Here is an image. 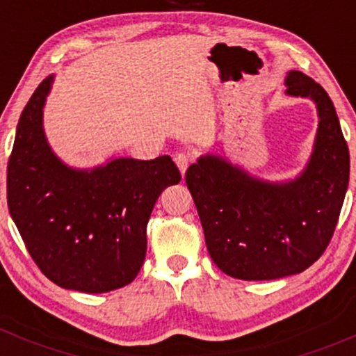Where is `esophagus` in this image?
I'll list each match as a JSON object with an SVG mask.
<instances>
[{
	"label": "esophagus",
	"instance_id": "obj_1",
	"mask_svg": "<svg viewBox=\"0 0 356 356\" xmlns=\"http://www.w3.org/2000/svg\"><path fill=\"white\" fill-rule=\"evenodd\" d=\"M174 162H175V165L179 167V170H181V174H182V177H184V174H186L187 167H189V162H191L189 155L184 154V152H177V154L174 155Z\"/></svg>",
	"mask_w": 356,
	"mask_h": 356
}]
</instances>
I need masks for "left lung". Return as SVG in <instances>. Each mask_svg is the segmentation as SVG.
I'll return each instance as SVG.
<instances>
[{
    "label": "left lung",
    "instance_id": "obj_1",
    "mask_svg": "<svg viewBox=\"0 0 356 356\" xmlns=\"http://www.w3.org/2000/svg\"><path fill=\"white\" fill-rule=\"evenodd\" d=\"M286 95L312 100L318 129L308 162L295 177L268 181L219 154H202L186 172L207 251L236 280H280L323 254L340 216L350 154L337 110L321 85L289 70Z\"/></svg>",
    "mask_w": 356,
    "mask_h": 356
}]
</instances>
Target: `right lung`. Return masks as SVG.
<instances>
[{
    "mask_svg": "<svg viewBox=\"0 0 356 356\" xmlns=\"http://www.w3.org/2000/svg\"><path fill=\"white\" fill-rule=\"evenodd\" d=\"M53 81L50 75L40 83L16 127L8 209L48 280L80 293L113 291L140 271L155 201L181 172L169 155L110 157L88 169L61 161L43 127Z\"/></svg>",
    "mask_w": 356,
    "mask_h": 356,
    "instance_id": "obj_1",
    "label": "right lung"
}]
</instances>
